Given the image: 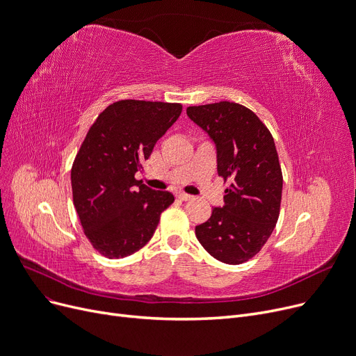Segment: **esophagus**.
Listing matches in <instances>:
<instances>
[{
  "label": "esophagus",
  "instance_id": "esophagus-1",
  "mask_svg": "<svg viewBox=\"0 0 356 356\" xmlns=\"http://www.w3.org/2000/svg\"><path fill=\"white\" fill-rule=\"evenodd\" d=\"M176 196H177V199H180V200H183V202H188V200H192V199H193V196H192V195H188V193H177Z\"/></svg>",
  "mask_w": 356,
  "mask_h": 356
}]
</instances>
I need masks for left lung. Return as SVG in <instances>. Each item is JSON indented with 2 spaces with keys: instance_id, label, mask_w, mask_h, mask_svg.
Segmentation results:
<instances>
[{
  "instance_id": "obj_1",
  "label": "left lung",
  "mask_w": 356,
  "mask_h": 356,
  "mask_svg": "<svg viewBox=\"0 0 356 356\" xmlns=\"http://www.w3.org/2000/svg\"><path fill=\"white\" fill-rule=\"evenodd\" d=\"M186 112L215 143L218 175L231 183L223 207L196 227V238L222 263L242 264L263 248L280 215L283 175L274 138L251 109L235 102Z\"/></svg>"
}]
</instances>
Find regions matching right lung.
Masks as SVG:
<instances>
[{
	"mask_svg": "<svg viewBox=\"0 0 356 356\" xmlns=\"http://www.w3.org/2000/svg\"><path fill=\"white\" fill-rule=\"evenodd\" d=\"M181 114L180 104L124 99L89 128L72 165L73 204L93 248L111 259L141 250L175 202L134 176Z\"/></svg>",
	"mask_w": 356,
	"mask_h": 356,
	"instance_id": "1",
	"label": "right lung"
}]
</instances>
